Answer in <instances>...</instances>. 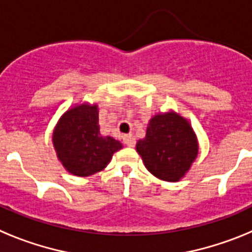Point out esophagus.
<instances>
[{"instance_id":"esophagus-1","label":"esophagus","mask_w":252,"mask_h":252,"mask_svg":"<svg viewBox=\"0 0 252 252\" xmlns=\"http://www.w3.org/2000/svg\"><path fill=\"white\" fill-rule=\"evenodd\" d=\"M124 144L126 146H130V148H133V146L136 145V139L131 135H127V136L124 137Z\"/></svg>"}]
</instances>
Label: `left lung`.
Returning <instances> with one entry per match:
<instances>
[{"mask_svg":"<svg viewBox=\"0 0 252 252\" xmlns=\"http://www.w3.org/2000/svg\"><path fill=\"white\" fill-rule=\"evenodd\" d=\"M136 151L151 174L166 182H178L197 158V137L182 116L160 113L150 120L145 139L137 141Z\"/></svg>","mask_w":252,"mask_h":252,"instance_id":"1","label":"left lung"}]
</instances>
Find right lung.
<instances>
[{"label":"right lung","instance_id":"add662e5","mask_svg":"<svg viewBox=\"0 0 252 252\" xmlns=\"http://www.w3.org/2000/svg\"><path fill=\"white\" fill-rule=\"evenodd\" d=\"M53 144L64 168L77 177L103 170L122 144L101 136L97 104H79L66 111L53 133Z\"/></svg>","mask_w":252,"mask_h":252}]
</instances>
